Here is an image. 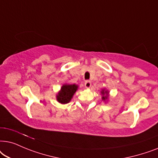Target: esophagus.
<instances>
[{
    "label": "esophagus",
    "mask_w": 158,
    "mask_h": 158,
    "mask_svg": "<svg viewBox=\"0 0 158 158\" xmlns=\"http://www.w3.org/2000/svg\"><path fill=\"white\" fill-rule=\"evenodd\" d=\"M85 86L86 88H90L92 86V82L90 81H86L85 83Z\"/></svg>",
    "instance_id": "obj_1"
}]
</instances>
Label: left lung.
<instances>
[{
	"label": "left lung",
	"instance_id": "1",
	"mask_svg": "<svg viewBox=\"0 0 158 158\" xmlns=\"http://www.w3.org/2000/svg\"><path fill=\"white\" fill-rule=\"evenodd\" d=\"M108 90H106V89H102V91H101V94H102V100L106 101L107 99L108 98Z\"/></svg>",
	"mask_w": 158,
	"mask_h": 158
}]
</instances>
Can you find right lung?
Returning a JSON list of instances; mask_svg holds the SVG:
<instances>
[{
  "instance_id": "add662e5",
  "label": "right lung",
  "mask_w": 158,
  "mask_h": 158,
  "mask_svg": "<svg viewBox=\"0 0 158 158\" xmlns=\"http://www.w3.org/2000/svg\"><path fill=\"white\" fill-rule=\"evenodd\" d=\"M78 85H64L62 86L60 92H58L56 98L61 104H66L69 102L73 98V94L77 92Z\"/></svg>"
}]
</instances>
